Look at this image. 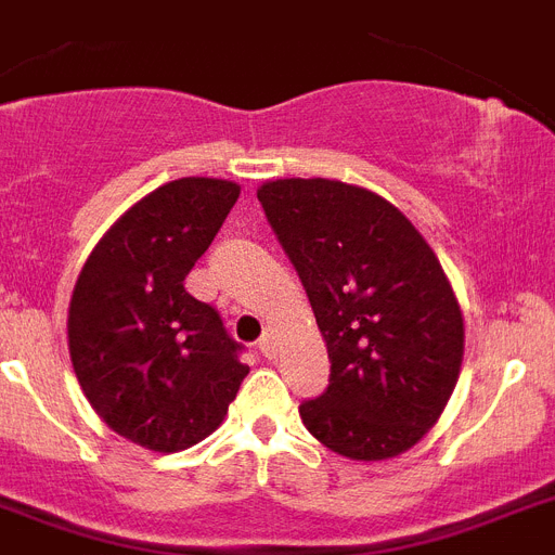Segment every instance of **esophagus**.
<instances>
[{"label": "esophagus", "instance_id": "esophagus-1", "mask_svg": "<svg viewBox=\"0 0 555 555\" xmlns=\"http://www.w3.org/2000/svg\"><path fill=\"white\" fill-rule=\"evenodd\" d=\"M259 352H262L264 358H273L276 356V333L273 330H264L262 338H259Z\"/></svg>", "mask_w": 555, "mask_h": 555}]
</instances>
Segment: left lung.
<instances>
[{
    "mask_svg": "<svg viewBox=\"0 0 555 555\" xmlns=\"http://www.w3.org/2000/svg\"><path fill=\"white\" fill-rule=\"evenodd\" d=\"M256 197L327 341V389L299 406L307 431L349 460L398 457L435 426L463 361V315L435 250L358 185L291 177Z\"/></svg>",
    "mask_w": 555,
    "mask_h": 555,
    "instance_id": "obj_1",
    "label": "left lung"
}]
</instances>
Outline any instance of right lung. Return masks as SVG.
Here are the masks:
<instances>
[{
    "instance_id": "add662e5",
    "label": "right lung",
    "mask_w": 555,
    "mask_h": 555,
    "mask_svg": "<svg viewBox=\"0 0 555 555\" xmlns=\"http://www.w3.org/2000/svg\"><path fill=\"white\" fill-rule=\"evenodd\" d=\"M240 185L183 177L146 194L95 245L69 301V358L104 423L152 451H183L220 426L248 364L185 276Z\"/></svg>"
}]
</instances>
